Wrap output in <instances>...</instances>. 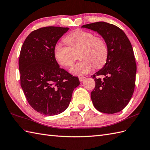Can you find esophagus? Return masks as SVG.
<instances>
[{"label":"esophagus","mask_w":150,"mask_h":150,"mask_svg":"<svg viewBox=\"0 0 150 150\" xmlns=\"http://www.w3.org/2000/svg\"><path fill=\"white\" fill-rule=\"evenodd\" d=\"M85 79V77H84V76H81V77H79V81H83L84 80V79Z\"/></svg>","instance_id":"1"}]
</instances>
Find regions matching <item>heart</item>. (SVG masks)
Masks as SVG:
<instances>
[{"instance_id":"1","label":"heart","mask_w":150,"mask_h":150,"mask_svg":"<svg viewBox=\"0 0 150 150\" xmlns=\"http://www.w3.org/2000/svg\"><path fill=\"white\" fill-rule=\"evenodd\" d=\"M68 47L56 44L54 55L58 64L64 67L71 66L74 62V54L81 49L79 53L80 62L71 68L73 74L82 76L87 74L95 67L101 68L105 64L108 57V47L105 42L96 37L93 33L78 29L72 32L64 38Z\"/></svg>"}]
</instances>
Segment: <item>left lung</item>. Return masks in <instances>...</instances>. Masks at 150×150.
<instances>
[{
	"mask_svg": "<svg viewBox=\"0 0 150 150\" xmlns=\"http://www.w3.org/2000/svg\"><path fill=\"white\" fill-rule=\"evenodd\" d=\"M81 28L97 32L108 47V57L104 67L96 72V86L91 92L94 107L106 114L121 111L128 105L134 91L137 72L134 50L124 31L105 22L82 25ZM104 75V78H96Z\"/></svg>",
	"mask_w": 150,
	"mask_h": 150,
	"instance_id": "left-lung-1",
	"label": "left lung"
}]
</instances>
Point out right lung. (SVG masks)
Masks as SVG:
<instances>
[{"label":"right lung","mask_w":150,"mask_h":150,"mask_svg":"<svg viewBox=\"0 0 150 150\" xmlns=\"http://www.w3.org/2000/svg\"><path fill=\"white\" fill-rule=\"evenodd\" d=\"M69 29L49 26L35 30L21 48L18 61L21 87L29 104L43 115L64 112L73 91L80 83L78 77L59 67L54 55L57 42Z\"/></svg>","instance_id":"right-lung-1"}]
</instances>
